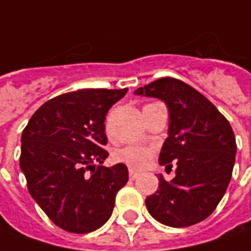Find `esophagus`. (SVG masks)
<instances>
[{"label":"esophagus","instance_id":"esophagus-1","mask_svg":"<svg viewBox=\"0 0 251 251\" xmlns=\"http://www.w3.org/2000/svg\"><path fill=\"white\" fill-rule=\"evenodd\" d=\"M138 175H140V174H138V171H134V170H131V168H130V170H129V178H130L131 180L136 179Z\"/></svg>","mask_w":251,"mask_h":251}]
</instances>
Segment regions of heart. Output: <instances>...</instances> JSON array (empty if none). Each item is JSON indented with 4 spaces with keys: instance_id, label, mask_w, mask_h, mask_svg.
<instances>
[{
    "instance_id": "b5f03b06",
    "label": "heart",
    "mask_w": 251,
    "mask_h": 251,
    "mask_svg": "<svg viewBox=\"0 0 251 251\" xmlns=\"http://www.w3.org/2000/svg\"><path fill=\"white\" fill-rule=\"evenodd\" d=\"M152 151L144 147H125L115 152V160L131 168H144L150 162Z\"/></svg>"
}]
</instances>
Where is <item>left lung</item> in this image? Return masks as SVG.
Masks as SVG:
<instances>
[{
	"label": "left lung",
	"mask_w": 251,
	"mask_h": 251,
	"mask_svg": "<svg viewBox=\"0 0 251 251\" xmlns=\"http://www.w3.org/2000/svg\"><path fill=\"white\" fill-rule=\"evenodd\" d=\"M134 95L156 98L168 108V137L159 163L175 178L159 174V189L145 200L151 216L170 227H189L215 211L227 190L235 163V136L211 101L186 83L163 77Z\"/></svg>",
	"instance_id": "8db88e82"
}]
</instances>
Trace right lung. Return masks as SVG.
<instances>
[{"label": "right lung", "instance_id": "1", "mask_svg": "<svg viewBox=\"0 0 251 251\" xmlns=\"http://www.w3.org/2000/svg\"><path fill=\"white\" fill-rule=\"evenodd\" d=\"M126 92L92 88L59 95L40 106L23 130L20 168L28 192L68 232L100 228L129 179L124 163L101 166L108 156L106 115Z\"/></svg>", "mask_w": 251, "mask_h": 251}]
</instances>
